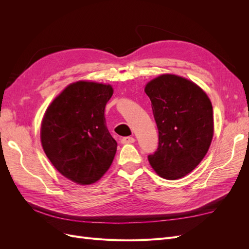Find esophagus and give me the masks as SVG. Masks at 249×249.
I'll return each mask as SVG.
<instances>
[{"label":"esophagus","mask_w":249,"mask_h":249,"mask_svg":"<svg viewBox=\"0 0 249 249\" xmlns=\"http://www.w3.org/2000/svg\"><path fill=\"white\" fill-rule=\"evenodd\" d=\"M134 142H135V138H133V137H124V138H122L123 144H129V143H134Z\"/></svg>","instance_id":"esophagus-1"}]
</instances>
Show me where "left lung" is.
<instances>
[{"instance_id":"obj_1","label":"left lung","mask_w":249,"mask_h":249,"mask_svg":"<svg viewBox=\"0 0 249 249\" xmlns=\"http://www.w3.org/2000/svg\"><path fill=\"white\" fill-rule=\"evenodd\" d=\"M144 91L159 131V145L147 157L150 166L161 178H183L201 162L212 142V104L199 86L176 74H161Z\"/></svg>"}]
</instances>
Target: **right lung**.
I'll return each instance as SVG.
<instances>
[{"mask_svg":"<svg viewBox=\"0 0 249 249\" xmlns=\"http://www.w3.org/2000/svg\"><path fill=\"white\" fill-rule=\"evenodd\" d=\"M111 85L79 81L52 102L42 119L40 138L54 167L72 182L99 180L114 159L117 142L106 125L105 107Z\"/></svg>","mask_w":249,"mask_h":249,"instance_id":"1","label":"right lung"}]
</instances>
